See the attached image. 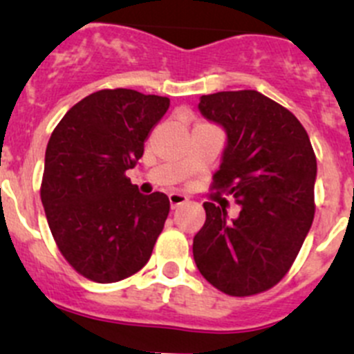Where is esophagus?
I'll return each instance as SVG.
<instances>
[{"label":"esophagus","instance_id":"1","mask_svg":"<svg viewBox=\"0 0 354 354\" xmlns=\"http://www.w3.org/2000/svg\"><path fill=\"white\" fill-rule=\"evenodd\" d=\"M188 198L185 197V195H181V194H169V204H171V207L173 209H176V207H180L181 204H185V202H187Z\"/></svg>","mask_w":354,"mask_h":354}]
</instances>
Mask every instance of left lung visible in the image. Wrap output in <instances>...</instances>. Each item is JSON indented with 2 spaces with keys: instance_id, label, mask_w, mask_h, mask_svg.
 I'll use <instances>...</instances> for the list:
<instances>
[{
  "instance_id": "1",
  "label": "left lung",
  "mask_w": 354,
  "mask_h": 354,
  "mask_svg": "<svg viewBox=\"0 0 354 354\" xmlns=\"http://www.w3.org/2000/svg\"><path fill=\"white\" fill-rule=\"evenodd\" d=\"M198 111L228 136L212 188L240 204L204 202L205 223L194 239V259L221 292L247 297L275 287L289 273L315 218L317 157L296 115L259 91L202 95Z\"/></svg>"
}]
</instances>
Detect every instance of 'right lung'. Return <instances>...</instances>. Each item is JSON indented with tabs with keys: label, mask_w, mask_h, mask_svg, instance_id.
<instances>
[{
	"label": "right lung",
	"mask_w": 354,
	"mask_h": 354,
	"mask_svg": "<svg viewBox=\"0 0 354 354\" xmlns=\"http://www.w3.org/2000/svg\"><path fill=\"white\" fill-rule=\"evenodd\" d=\"M167 109L166 97L100 90L77 102L51 133L41 202L58 250L84 279L119 282L152 256L169 198L142 195L126 171Z\"/></svg>",
	"instance_id": "add662e5"
}]
</instances>
